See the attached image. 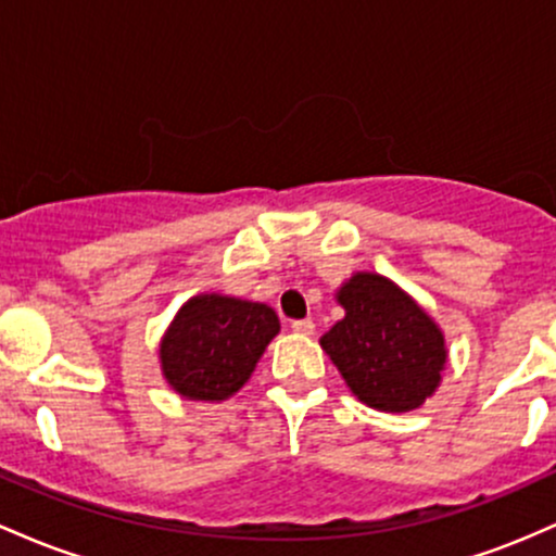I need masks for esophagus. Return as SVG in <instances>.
Instances as JSON below:
<instances>
[{
	"label": "esophagus",
	"mask_w": 556,
	"mask_h": 556,
	"mask_svg": "<svg viewBox=\"0 0 556 556\" xmlns=\"http://www.w3.org/2000/svg\"><path fill=\"white\" fill-rule=\"evenodd\" d=\"M291 330H294V333H299V336H312V333H315V323H312L309 317H304V320L291 323Z\"/></svg>",
	"instance_id": "1"
}]
</instances>
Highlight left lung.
Returning <instances> with one entry per match:
<instances>
[{"mask_svg":"<svg viewBox=\"0 0 556 556\" xmlns=\"http://www.w3.org/2000/svg\"><path fill=\"white\" fill-rule=\"evenodd\" d=\"M344 320L320 346L367 407L407 413L435 391L446 365L444 336L391 280L357 273L339 291Z\"/></svg>","mask_w":556,"mask_h":556,"instance_id":"obj_1","label":"left lung"}]
</instances>
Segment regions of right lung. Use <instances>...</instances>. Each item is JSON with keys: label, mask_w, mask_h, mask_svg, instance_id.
<instances>
[{"label": "right lung", "mask_w": 556, "mask_h": 556, "mask_svg": "<svg viewBox=\"0 0 556 556\" xmlns=\"http://www.w3.org/2000/svg\"><path fill=\"white\" fill-rule=\"evenodd\" d=\"M278 328L267 304L194 296L162 339V372L180 396L220 402L247 383Z\"/></svg>", "instance_id": "1"}]
</instances>
